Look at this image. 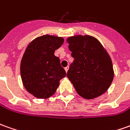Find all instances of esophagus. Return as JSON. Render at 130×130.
Listing matches in <instances>:
<instances>
[{
    "mask_svg": "<svg viewBox=\"0 0 130 130\" xmlns=\"http://www.w3.org/2000/svg\"><path fill=\"white\" fill-rule=\"evenodd\" d=\"M68 69H69V67H68V66H67V67H66V68H65V72H68Z\"/></svg>",
    "mask_w": 130,
    "mask_h": 130,
    "instance_id": "34e87169",
    "label": "esophagus"
}]
</instances>
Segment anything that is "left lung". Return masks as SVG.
<instances>
[{
    "instance_id": "left-lung-1",
    "label": "left lung",
    "mask_w": 130,
    "mask_h": 130,
    "mask_svg": "<svg viewBox=\"0 0 130 130\" xmlns=\"http://www.w3.org/2000/svg\"><path fill=\"white\" fill-rule=\"evenodd\" d=\"M74 61L67 77L77 94L90 100L105 93L114 77L112 62L98 40L90 35H75L67 39Z\"/></svg>"
}]
</instances>
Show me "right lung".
<instances>
[{
    "mask_svg": "<svg viewBox=\"0 0 130 130\" xmlns=\"http://www.w3.org/2000/svg\"><path fill=\"white\" fill-rule=\"evenodd\" d=\"M64 43L61 37L45 35L33 40L26 47L21 63L25 88L37 98L54 95L60 80L66 76L60 58L54 53Z\"/></svg>",
    "mask_w": 130,
    "mask_h": 130,
    "instance_id": "obj_1",
    "label": "right lung"
}]
</instances>
